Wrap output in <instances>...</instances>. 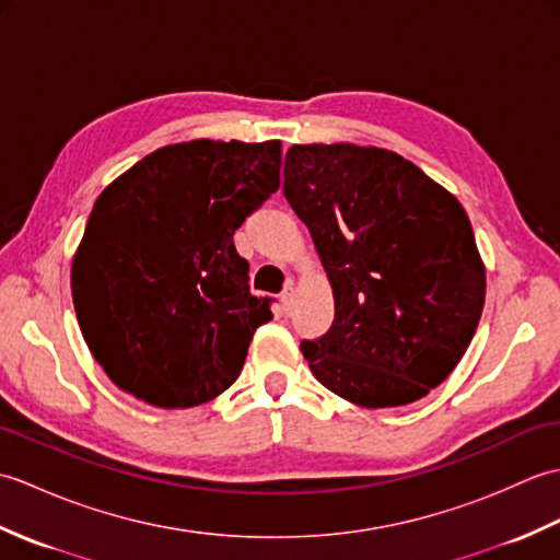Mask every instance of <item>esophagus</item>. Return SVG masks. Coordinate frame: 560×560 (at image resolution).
<instances>
[{
    "mask_svg": "<svg viewBox=\"0 0 560 560\" xmlns=\"http://www.w3.org/2000/svg\"><path fill=\"white\" fill-rule=\"evenodd\" d=\"M293 301H295V289H293V283H289L287 289H283V293H281V307H283V313H291V307H293Z\"/></svg>",
    "mask_w": 560,
    "mask_h": 560,
    "instance_id": "1",
    "label": "esophagus"
}]
</instances>
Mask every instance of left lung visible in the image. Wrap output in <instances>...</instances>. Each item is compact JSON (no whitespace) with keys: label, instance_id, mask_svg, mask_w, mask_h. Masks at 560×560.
<instances>
[{"label":"left lung","instance_id":"left-lung-1","mask_svg":"<svg viewBox=\"0 0 560 560\" xmlns=\"http://www.w3.org/2000/svg\"><path fill=\"white\" fill-rule=\"evenodd\" d=\"M283 195L335 293L327 335L301 343L313 375L365 409L425 397L462 361L486 299L457 197L399 153L355 144H293Z\"/></svg>","mask_w":560,"mask_h":560}]
</instances>
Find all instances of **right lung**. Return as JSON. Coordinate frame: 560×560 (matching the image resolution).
I'll return each instance as SVG.
<instances>
[{
  "label": "right lung",
  "mask_w": 560,
  "mask_h": 560,
  "mask_svg": "<svg viewBox=\"0 0 560 560\" xmlns=\"http://www.w3.org/2000/svg\"><path fill=\"white\" fill-rule=\"evenodd\" d=\"M281 141L161 147L103 189L71 259L83 341L113 383L161 409L217 399L269 301L233 233L279 189Z\"/></svg>",
  "instance_id": "add662e5"
}]
</instances>
